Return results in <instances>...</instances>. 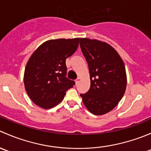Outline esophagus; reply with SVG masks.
I'll use <instances>...</instances> for the list:
<instances>
[{
    "label": "esophagus",
    "mask_w": 151,
    "mask_h": 151,
    "mask_svg": "<svg viewBox=\"0 0 151 151\" xmlns=\"http://www.w3.org/2000/svg\"><path fill=\"white\" fill-rule=\"evenodd\" d=\"M80 80H81V78H80V77H77V80H76V81H75L76 85H78V84H79V83H80Z\"/></svg>",
    "instance_id": "obj_1"
}]
</instances>
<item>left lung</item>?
<instances>
[{"label":"left lung","instance_id":"1","mask_svg":"<svg viewBox=\"0 0 151 151\" xmlns=\"http://www.w3.org/2000/svg\"><path fill=\"white\" fill-rule=\"evenodd\" d=\"M80 45L91 79L89 91L80 96L91 113L104 115L113 109L124 95L127 83L124 63L106 42L82 38Z\"/></svg>","mask_w":151,"mask_h":151}]
</instances>
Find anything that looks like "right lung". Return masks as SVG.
<instances>
[{
    "label": "right lung",
    "instance_id": "add662e5",
    "mask_svg": "<svg viewBox=\"0 0 151 151\" xmlns=\"http://www.w3.org/2000/svg\"><path fill=\"white\" fill-rule=\"evenodd\" d=\"M80 38L52 39L44 42L29 58L24 74L26 92L43 109L56 106L75 82L66 77V60L79 46Z\"/></svg>",
    "mask_w": 151,
    "mask_h": 151
}]
</instances>
